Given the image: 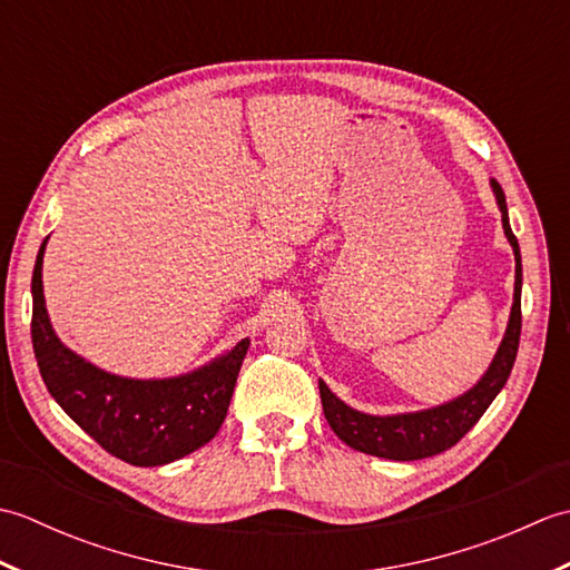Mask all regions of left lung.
Returning <instances> with one entry per match:
<instances>
[{"mask_svg": "<svg viewBox=\"0 0 570 570\" xmlns=\"http://www.w3.org/2000/svg\"><path fill=\"white\" fill-rule=\"evenodd\" d=\"M494 198H498L502 213L504 235L510 239L517 262L514 276V304L507 323V333L500 343L498 355L492 365L482 374V380L472 386L463 396L453 399L443 406H433L426 411H414V414H396V416H370L362 411L350 409L337 399L328 384L318 382L323 414L328 419L331 429L337 439L355 448L360 453L390 458V460H421L439 455L448 448L455 445L463 435L475 426L480 416L485 414L488 406L494 402L507 384V377L514 367L517 350H519V333H522V254H519V242L510 227V215H507V200L502 186L492 180Z\"/></svg>", "mask_w": 570, "mask_h": 570, "instance_id": "obj_1", "label": "left lung"}]
</instances>
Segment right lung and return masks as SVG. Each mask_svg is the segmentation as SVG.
<instances>
[{"mask_svg": "<svg viewBox=\"0 0 570 570\" xmlns=\"http://www.w3.org/2000/svg\"><path fill=\"white\" fill-rule=\"evenodd\" d=\"M43 249L31 278L33 355L46 390L107 453L129 465L154 468L184 458L215 439L247 355L239 341L227 355L171 380H127L102 372L58 341L43 301Z\"/></svg>", "mask_w": 570, "mask_h": 570, "instance_id": "add662e5", "label": "right lung"}]
</instances>
